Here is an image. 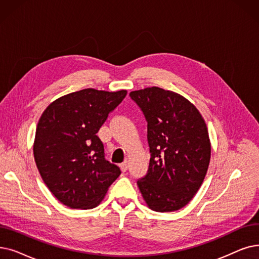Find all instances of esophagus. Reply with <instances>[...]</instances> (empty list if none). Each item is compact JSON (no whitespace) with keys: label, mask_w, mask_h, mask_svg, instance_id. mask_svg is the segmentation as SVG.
I'll use <instances>...</instances> for the list:
<instances>
[{"label":"esophagus","mask_w":259,"mask_h":259,"mask_svg":"<svg viewBox=\"0 0 259 259\" xmlns=\"http://www.w3.org/2000/svg\"><path fill=\"white\" fill-rule=\"evenodd\" d=\"M119 167H120V169H121V171H122V172L127 171V170H128V162L126 161V162L121 163V164L119 165Z\"/></svg>","instance_id":"34e87169"}]
</instances>
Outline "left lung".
<instances>
[{"label":"left lung","instance_id":"left-lung-1","mask_svg":"<svg viewBox=\"0 0 259 259\" xmlns=\"http://www.w3.org/2000/svg\"><path fill=\"white\" fill-rule=\"evenodd\" d=\"M147 121L148 171L138 180L146 203L165 212L184 207L205 178L210 160L206 123L186 98L151 87L130 94Z\"/></svg>","mask_w":259,"mask_h":259}]
</instances>
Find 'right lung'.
<instances>
[{
	"instance_id": "add662e5",
	"label": "right lung",
	"mask_w": 259,
	"mask_h": 259,
	"mask_svg": "<svg viewBox=\"0 0 259 259\" xmlns=\"http://www.w3.org/2000/svg\"><path fill=\"white\" fill-rule=\"evenodd\" d=\"M126 95V90L84 89L56 99L44 110L33 156L44 183L62 204L94 208L119 177V167L105 159L96 133Z\"/></svg>"
}]
</instances>
